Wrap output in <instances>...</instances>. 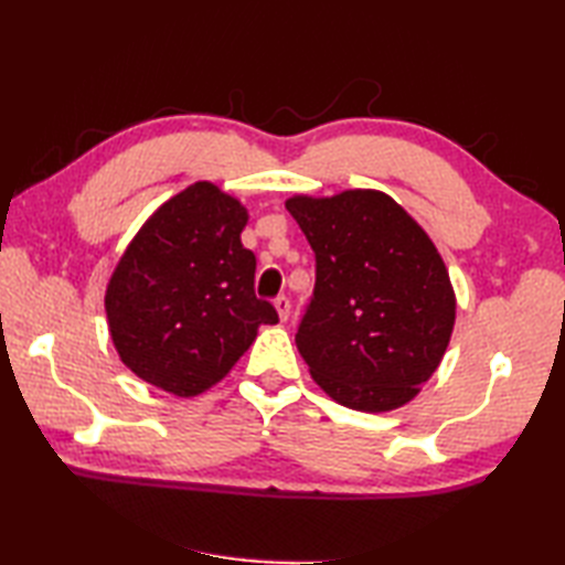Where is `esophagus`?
Here are the masks:
<instances>
[{
	"label": "esophagus",
	"instance_id": "1",
	"mask_svg": "<svg viewBox=\"0 0 565 565\" xmlns=\"http://www.w3.org/2000/svg\"><path fill=\"white\" fill-rule=\"evenodd\" d=\"M274 308L279 310V318L281 320H289V316H291V301L286 296H276L274 298Z\"/></svg>",
	"mask_w": 565,
	"mask_h": 565
}]
</instances>
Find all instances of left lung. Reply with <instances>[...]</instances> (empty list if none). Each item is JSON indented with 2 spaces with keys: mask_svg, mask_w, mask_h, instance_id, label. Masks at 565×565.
<instances>
[{
  "mask_svg": "<svg viewBox=\"0 0 565 565\" xmlns=\"http://www.w3.org/2000/svg\"><path fill=\"white\" fill-rule=\"evenodd\" d=\"M316 252V289L296 332L310 376L364 413L401 407L435 374L456 298L435 243L381 191L286 201Z\"/></svg>",
  "mask_w": 565,
  "mask_h": 565,
  "instance_id": "left-lung-1",
  "label": "left lung"
}]
</instances>
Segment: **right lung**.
<instances>
[{
    "mask_svg": "<svg viewBox=\"0 0 565 565\" xmlns=\"http://www.w3.org/2000/svg\"><path fill=\"white\" fill-rule=\"evenodd\" d=\"M247 211L196 182L150 215L106 289V318L121 362L167 393L199 395L218 383L279 322L255 296L257 259L239 243Z\"/></svg>",
    "mask_w": 565,
    "mask_h": 565,
    "instance_id": "obj_1",
    "label": "right lung"
}]
</instances>
